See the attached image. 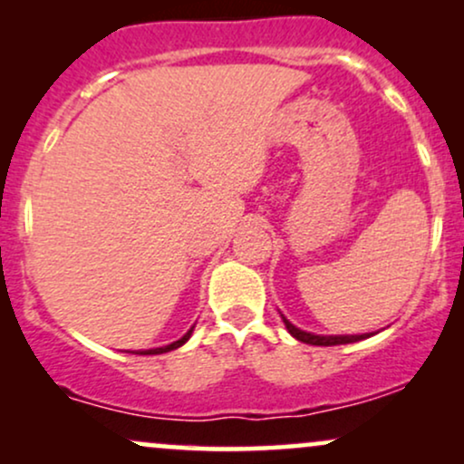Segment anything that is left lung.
<instances>
[{
    "label": "left lung",
    "instance_id": "1",
    "mask_svg": "<svg viewBox=\"0 0 464 464\" xmlns=\"http://www.w3.org/2000/svg\"><path fill=\"white\" fill-rule=\"evenodd\" d=\"M287 332L295 335L296 340H301V343L305 344H314V347H334V344H349V343H358V340H364L369 338V334L364 335H314V334H307V332H301V329H296L295 324L287 323L284 318Z\"/></svg>",
    "mask_w": 464,
    "mask_h": 464
}]
</instances>
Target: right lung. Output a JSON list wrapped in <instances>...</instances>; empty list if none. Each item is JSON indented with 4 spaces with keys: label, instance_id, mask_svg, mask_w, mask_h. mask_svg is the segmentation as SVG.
<instances>
[{
    "label": "right lung",
    "instance_id": "add662e5",
    "mask_svg": "<svg viewBox=\"0 0 464 464\" xmlns=\"http://www.w3.org/2000/svg\"><path fill=\"white\" fill-rule=\"evenodd\" d=\"M191 332H194V327H191L189 332L183 335V338L177 340V343L168 344V347H159V349H148V351H140V353H141V355H159V353H168V351H174V349H179L180 344H185V343H188V340H189V335H191Z\"/></svg>",
    "mask_w": 464,
    "mask_h": 464
}]
</instances>
